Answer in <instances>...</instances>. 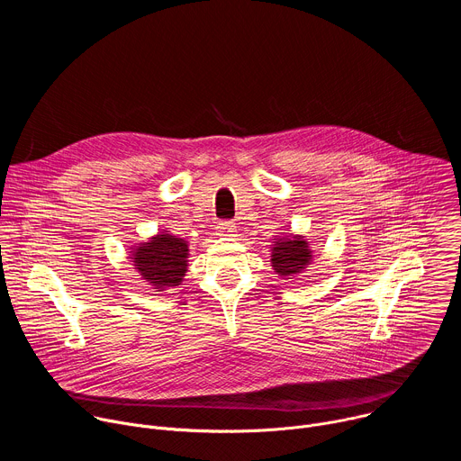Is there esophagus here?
I'll return each mask as SVG.
<instances>
[{
  "label": "esophagus",
  "instance_id": "obj_1",
  "mask_svg": "<svg viewBox=\"0 0 461 461\" xmlns=\"http://www.w3.org/2000/svg\"><path fill=\"white\" fill-rule=\"evenodd\" d=\"M217 230H219V235H231L235 231V222L233 221H222V222H219Z\"/></svg>",
  "mask_w": 461,
  "mask_h": 461
}]
</instances>
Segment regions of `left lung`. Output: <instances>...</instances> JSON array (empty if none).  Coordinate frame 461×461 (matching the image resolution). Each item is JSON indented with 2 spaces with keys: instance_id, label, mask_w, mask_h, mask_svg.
<instances>
[{
  "instance_id": "obj_1",
  "label": "left lung",
  "mask_w": 461,
  "mask_h": 461,
  "mask_svg": "<svg viewBox=\"0 0 461 461\" xmlns=\"http://www.w3.org/2000/svg\"><path fill=\"white\" fill-rule=\"evenodd\" d=\"M310 257L312 255H310L308 244L299 237L279 239L277 244L274 246L272 265L279 276H294V274H301V270L306 268Z\"/></svg>"
}]
</instances>
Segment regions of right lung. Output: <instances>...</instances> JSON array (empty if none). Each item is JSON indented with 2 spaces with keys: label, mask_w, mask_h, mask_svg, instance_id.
<instances>
[{
  "label": "right lung",
  "mask_w": 461,
  "mask_h": 461,
  "mask_svg": "<svg viewBox=\"0 0 461 461\" xmlns=\"http://www.w3.org/2000/svg\"><path fill=\"white\" fill-rule=\"evenodd\" d=\"M135 267L155 288L176 286L187 267V244L173 235H158L137 249Z\"/></svg>",
  "instance_id": "right-lung-1"
}]
</instances>
